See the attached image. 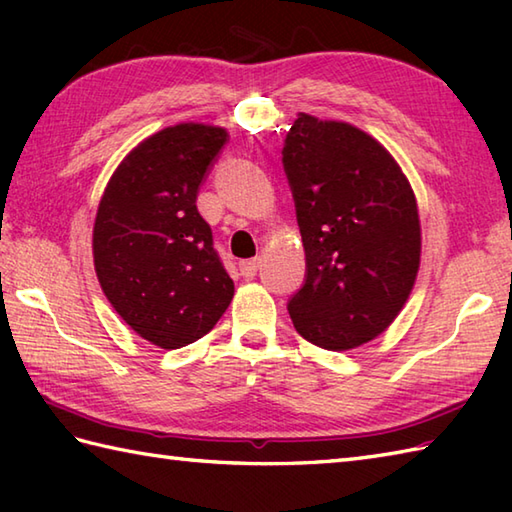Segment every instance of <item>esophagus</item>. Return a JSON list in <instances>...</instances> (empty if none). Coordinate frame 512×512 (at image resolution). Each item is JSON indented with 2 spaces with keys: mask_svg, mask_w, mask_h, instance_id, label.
<instances>
[{
  "mask_svg": "<svg viewBox=\"0 0 512 512\" xmlns=\"http://www.w3.org/2000/svg\"><path fill=\"white\" fill-rule=\"evenodd\" d=\"M259 264H262V259H259V257L244 259V262H239V273H242L246 279L255 277L257 270H259Z\"/></svg>",
  "mask_w": 512,
  "mask_h": 512,
  "instance_id": "obj_1",
  "label": "esophagus"
}]
</instances>
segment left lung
Here are the masks:
<instances>
[{"label": "left lung", "instance_id": "obj_1", "mask_svg": "<svg viewBox=\"0 0 512 512\" xmlns=\"http://www.w3.org/2000/svg\"><path fill=\"white\" fill-rule=\"evenodd\" d=\"M281 154L306 250L290 319L312 345L354 350L389 328L416 284V195L394 156L350 123L301 112Z\"/></svg>", "mask_w": 512, "mask_h": 512}]
</instances>
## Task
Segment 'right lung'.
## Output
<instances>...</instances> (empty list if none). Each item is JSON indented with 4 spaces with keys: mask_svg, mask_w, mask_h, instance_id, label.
<instances>
[{
    "mask_svg": "<svg viewBox=\"0 0 512 512\" xmlns=\"http://www.w3.org/2000/svg\"><path fill=\"white\" fill-rule=\"evenodd\" d=\"M226 136L204 123L160 129L123 158L96 211L92 253L105 297L162 350L209 334L233 299V279L195 206Z\"/></svg>",
    "mask_w": 512,
    "mask_h": 512,
    "instance_id": "1",
    "label": "right lung"
}]
</instances>
